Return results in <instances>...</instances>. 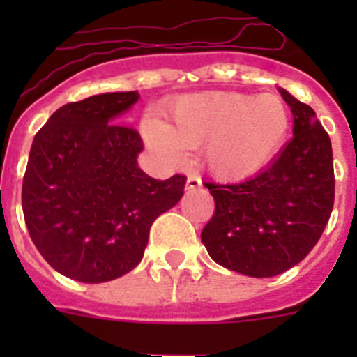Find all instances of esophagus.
Segmentation results:
<instances>
[{
  "mask_svg": "<svg viewBox=\"0 0 357 357\" xmlns=\"http://www.w3.org/2000/svg\"><path fill=\"white\" fill-rule=\"evenodd\" d=\"M202 188V178L198 175H189L185 181V189H198Z\"/></svg>",
  "mask_w": 357,
  "mask_h": 357,
  "instance_id": "esophagus-1",
  "label": "esophagus"
}]
</instances>
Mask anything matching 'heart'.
Masks as SVG:
<instances>
[{"instance_id":"obj_1","label":"heart","mask_w":357,"mask_h":357,"mask_svg":"<svg viewBox=\"0 0 357 357\" xmlns=\"http://www.w3.org/2000/svg\"><path fill=\"white\" fill-rule=\"evenodd\" d=\"M164 121L144 119V139L169 164L185 150H200L202 162L218 178L239 181L263 172L284 146L291 114L275 94L200 93L164 109Z\"/></svg>"}]
</instances>
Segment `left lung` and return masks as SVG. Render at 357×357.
Returning a JSON list of instances; mask_svg holds the SVG:
<instances>
[{"mask_svg": "<svg viewBox=\"0 0 357 357\" xmlns=\"http://www.w3.org/2000/svg\"><path fill=\"white\" fill-rule=\"evenodd\" d=\"M293 112V139L266 169L238 184L206 182L214 214L202 243L218 264L273 277L301 263L320 239L334 206L329 134L314 110L280 89Z\"/></svg>", "mask_w": 357, "mask_h": 357, "instance_id": "left-lung-1", "label": "left lung"}]
</instances>
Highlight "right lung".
<instances>
[{"mask_svg":"<svg viewBox=\"0 0 357 357\" xmlns=\"http://www.w3.org/2000/svg\"><path fill=\"white\" fill-rule=\"evenodd\" d=\"M137 98L128 91L68 103L31 143L24 222L46 263L73 280L107 282L134 270L151 223L184 195L185 176H148L137 166L139 132L114 123Z\"/></svg>","mask_w":357,"mask_h":357,"instance_id":"1","label":"right lung"}]
</instances>
